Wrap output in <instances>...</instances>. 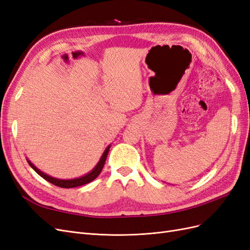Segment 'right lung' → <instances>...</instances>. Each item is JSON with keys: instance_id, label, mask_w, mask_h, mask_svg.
I'll list each match as a JSON object with an SVG mask.
<instances>
[{"instance_id": "right-lung-1", "label": "right lung", "mask_w": 250, "mask_h": 250, "mask_svg": "<svg viewBox=\"0 0 250 250\" xmlns=\"http://www.w3.org/2000/svg\"><path fill=\"white\" fill-rule=\"evenodd\" d=\"M109 148H110V146H108L106 149H105V151H104L101 158H100L99 163L97 164V166L92 171H90L89 173H87L86 175H84V176L79 177V178H74V179H58V178H54V177H52V176H49L48 174H44L43 172H42L41 170L37 169L35 166L31 162H30L29 160H27V162L30 165V167H31L43 179H46L47 181H49V183L53 184L54 186L60 187V188H76V187L86 185V184L90 183V181H93L95 178L98 177V175H99V174L101 173V171H102V169L104 167V164H105V161H106V157H107V154H108Z\"/></svg>"}]
</instances>
